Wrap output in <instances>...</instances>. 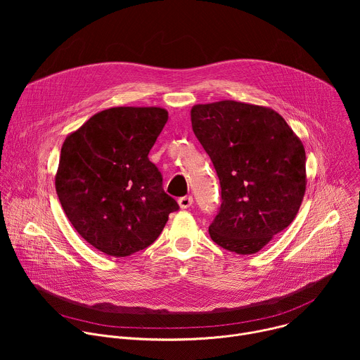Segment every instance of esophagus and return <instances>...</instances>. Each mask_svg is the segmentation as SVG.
Returning <instances> with one entry per match:
<instances>
[{
  "mask_svg": "<svg viewBox=\"0 0 360 360\" xmlns=\"http://www.w3.org/2000/svg\"><path fill=\"white\" fill-rule=\"evenodd\" d=\"M178 203H179V207H181L182 210H188V208L192 207L193 198H192V196H182V198L178 199Z\"/></svg>",
  "mask_w": 360,
  "mask_h": 360,
  "instance_id": "1",
  "label": "esophagus"
}]
</instances>
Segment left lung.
Segmentation results:
<instances>
[{"label":"left lung","mask_w":360,"mask_h":360,"mask_svg":"<svg viewBox=\"0 0 360 360\" xmlns=\"http://www.w3.org/2000/svg\"><path fill=\"white\" fill-rule=\"evenodd\" d=\"M191 121L221 182L212 240L238 255L259 252L300 208L306 191L300 138L272 108L232 99L193 105Z\"/></svg>","instance_id":"8db88e82"}]
</instances>
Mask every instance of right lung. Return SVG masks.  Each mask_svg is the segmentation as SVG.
<instances>
[{"label":"right lung","mask_w":360,"mask_h":360,"mask_svg":"<svg viewBox=\"0 0 360 360\" xmlns=\"http://www.w3.org/2000/svg\"><path fill=\"white\" fill-rule=\"evenodd\" d=\"M167 121L160 107H114L65 138L57 195L75 231L98 250L115 258L142 250L178 211L148 160Z\"/></svg>","instance_id":"add662e5"}]
</instances>
